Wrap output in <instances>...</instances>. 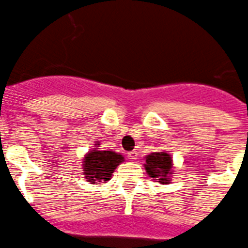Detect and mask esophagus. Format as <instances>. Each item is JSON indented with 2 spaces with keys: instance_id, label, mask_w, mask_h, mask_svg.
<instances>
[{
  "instance_id": "esophagus-1",
  "label": "esophagus",
  "mask_w": 248,
  "mask_h": 248,
  "mask_svg": "<svg viewBox=\"0 0 248 248\" xmlns=\"http://www.w3.org/2000/svg\"><path fill=\"white\" fill-rule=\"evenodd\" d=\"M127 157H128L129 159H131V160H136V159H137V157H138V153H137V151L128 152V155H127Z\"/></svg>"
}]
</instances>
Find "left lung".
<instances>
[{
    "instance_id": "obj_1",
    "label": "left lung",
    "mask_w": 248,
    "mask_h": 248,
    "mask_svg": "<svg viewBox=\"0 0 248 248\" xmlns=\"http://www.w3.org/2000/svg\"><path fill=\"white\" fill-rule=\"evenodd\" d=\"M144 169L148 177L160 184H169L174 174L173 158L168 152H153L144 157Z\"/></svg>"
}]
</instances>
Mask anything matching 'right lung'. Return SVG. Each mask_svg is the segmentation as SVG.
Returning <instances> with one entry per match:
<instances>
[{
	"label": "right lung",
	"mask_w": 248,
	"mask_h": 248,
	"mask_svg": "<svg viewBox=\"0 0 248 248\" xmlns=\"http://www.w3.org/2000/svg\"><path fill=\"white\" fill-rule=\"evenodd\" d=\"M95 148L89 151L82 159V175L90 184L108 183L119 164L124 162V157L115 151H101L100 142H95Z\"/></svg>",
	"instance_id": "add662e5"
}]
</instances>
